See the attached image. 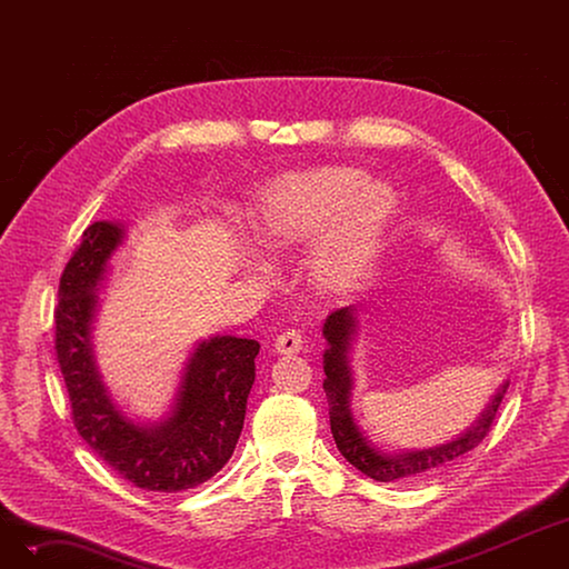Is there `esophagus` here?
I'll return each mask as SVG.
<instances>
[{"label":"esophagus","mask_w":569,"mask_h":569,"mask_svg":"<svg viewBox=\"0 0 569 569\" xmlns=\"http://www.w3.org/2000/svg\"><path fill=\"white\" fill-rule=\"evenodd\" d=\"M302 346H305V335L300 330H286L274 341V350L279 355H295L302 350Z\"/></svg>","instance_id":"1"}]
</instances>
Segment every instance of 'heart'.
I'll return each mask as SVG.
<instances>
[{
    "label": "heart",
    "mask_w": 569,
    "mask_h": 569,
    "mask_svg": "<svg viewBox=\"0 0 569 569\" xmlns=\"http://www.w3.org/2000/svg\"><path fill=\"white\" fill-rule=\"evenodd\" d=\"M397 214V191L352 166H322L288 174L258 204L256 232L264 247L295 249L323 234L313 277L327 290L365 281L378 262Z\"/></svg>",
    "instance_id": "b5f03b06"
}]
</instances>
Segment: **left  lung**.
I'll list each match as a JSON object with an SVG mask.
<instances>
[{"mask_svg": "<svg viewBox=\"0 0 569 569\" xmlns=\"http://www.w3.org/2000/svg\"><path fill=\"white\" fill-rule=\"evenodd\" d=\"M355 311H357L355 307L337 309L327 316L322 327V335L327 339V350L322 355L325 357L322 369L327 378L322 382V390L327 395V401H330L332 436L346 461L352 463L357 470H362L376 482H406V480H420V477H427L445 466H450L466 452L475 450V447L480 445L491 431L498 406L510 382H505L500 387L498 395L487 406V410L482 412V417L477 420L472 429H468L463 436H459L457 440L447 445L431 447V450H420V452L387 455L382 450H376V447L362 436L350 412L352 371L348 362V352H350V341L355 337V327H357Z\"/></svg>", "mask_w": 569, "mask_h": 569, "instance_id": "left-lung-1", "label": "left lung"}]
</instances>
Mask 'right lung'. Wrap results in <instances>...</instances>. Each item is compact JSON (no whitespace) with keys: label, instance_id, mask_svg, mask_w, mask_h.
Returning <instances> with one entry per match:
<instances>
[{"label":"right lung","instance_id":"1","mask_svg":"<svg viewBox=\"0 0 569 569\" xmlns=\"http://www.w3.org/2000/svg\"><path fill=\"white\" fill-rule=\"evenodd\" d=\"M122 237L124 228L110 221H97L82 232V242L59 279L57 362L78 433L112 470L144 491H187L214 477L234 452L260 343L237 337L198 343L168 420L154 427L129 420L101 382L89 341L97 290Z\"/></svg>","mask_w":569,"mask_h":569}]
</instances>
